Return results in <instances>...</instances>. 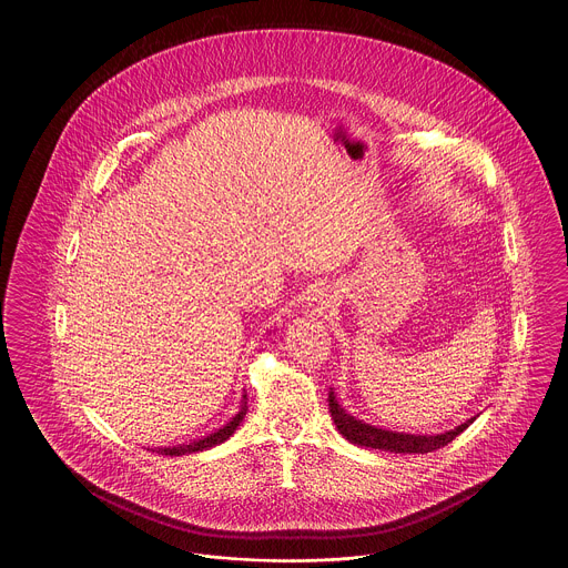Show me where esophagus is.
Wrapping results in <instances>:
<instances>
[{"label": "esophagus", "instance_id": "1", "mask_svg": "<svg viewBox=\"0 0 568 568\" xmlns=\"http://www.w3.org/2000/svg\"><path fill=\"white\" fill-rule=\"evenodd\" d=\"M313 301H315V305H317V308H320V311L328 306V298H324V296H317V298H313Z\"/></svg>", "mask_w": 568, "mask_h": 568}]
</instances>
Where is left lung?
Masks as SVG:
<instances>
[{"label": "left lung", "mask_w": 568, "mask_h": 568, "mask_svg": "<svg viewBox=\"0 0 568 568\" xmlns=\"http://www.w3.org/2000/svg\"><path fill=\"white\" fill-rule=\"evenodd\" d=\"M328 410L331 417L339 430V435L349 440L352 445L358 447H372V449H383V452H393V454H428L445 447L458 437L463 430H467L476 417L467 419L465 424L456 426L454 430L440 433V435H408V433H395V430H385L372 424H365L363 419L352 417L348 410L337 402V395L331 389L328 393Z\"/></svg>", "instance_id": "1"}]
</instances>
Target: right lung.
<instances>
[{
  "label": "right lung",
  "instance_id": "1",
  "mask_svg": "<svg viewBox=\"0 0 568 568\" xmlns=\"http://www.w3.org/2000/svg\"><path fill=\"white\" fill-rule=\"evenodd\" d=\"M246 410H248V406H246V393L242 395V402H240V408H237V413L222 426L219 428L216 433H212L210 437L199 438V440H194V443H190V445H176V447H162V449H158V454H164V456H183V454H196V452H205V449H212V447H216L220 443H224L226 438L233 437V433L237 430V426L242 424V419L246 417Z\"/></svg>",
  "mask_w": 568,
  "mask_h": 568
}]
</instances>
